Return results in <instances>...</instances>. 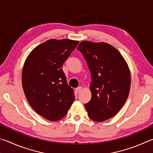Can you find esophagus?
I'll return each instance as SVG.
<instances>
[{"mask_svg": "<svg viewBox=\"0 0 153 153\" xmlns=\"http://www.w3.org/2000/svg\"><path fill=\"white\" fill-rule=\"evenodd\" d=\"M82 88L81 87V86H79V87L77 88L76 90H75V91H76V93H79V92H80V91H82Z\"/></svg>", "mask_w": 153, "mask_h": 153, "instance_id": "obj_1", "label": "esophagus"}]
</instances>
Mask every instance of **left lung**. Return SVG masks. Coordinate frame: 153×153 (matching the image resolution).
I'll return each mask as SVG.
<instances>
[{"label": "left lung", "mask_w": 153, "mask_h": 153, "mask_svg": "<svg viewBox=\"0 0 153 153\" xmlns=\"http://www.w3.org/2000/svg\"><path fill=\"white\" fill-rule=\"evenodd\" d=\"M77 50L84 55L91 77V100L85 104L96 122L113 117L123 106L130 88V73L117 49L106 43L82 41Z\"/></svg>", "instance_id": "obj_1"}]
</instances>
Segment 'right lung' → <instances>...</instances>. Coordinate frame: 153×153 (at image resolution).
<instances>
[{
  "instance_id": "obj_1",
  "label": "right lung",
  "mask_w": 153,
  "mask_h": 153,
  "mask_svg": "<svg viewBox=\"0 0 153 153\" xmlns=\"http://www.w3.org/2000/svg\"><path fill=\"white\" fill-rule=\"evenodd\" d=\"M78 43L49 39L36 47L25 62L22 71L24 93L33 110L48 120L64 117L75 100L62 65Z\"/></svg>"
}]
</instances>
